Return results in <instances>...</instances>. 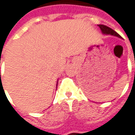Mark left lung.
Returning <instances> with one entry per match:
<instances>
[{"label": "left lung", "instance_id": "1", "mask_svg": "<svg viewBox=\"0 0 135 135\" xmlns=\"http://www.w3.org/2000/svg\"><path fill=\"white\" fill-rule=\"evenodd\" d=\"M98 26L100 27V30L102 31V32L103 34H106V35H114V36H117L119 37H120V35L117 33L115 31H114L113 29L109 28V26H107L105 25H103V24H100L98 25Z\"/></svg>", "mask_w": 135, "mask_h": 135}]
</instances>
